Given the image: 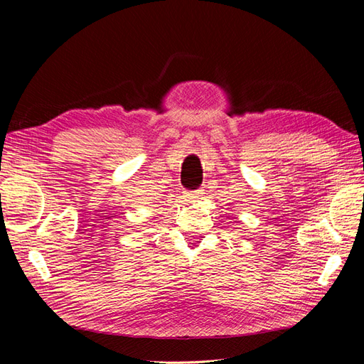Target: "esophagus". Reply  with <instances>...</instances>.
Masks as SVG:
<instances>
[{"label": "esophagus", "mask_w": 364, "mask_h": 364, "mask_svg": "<svg viewBox=\"0 0 364 364\" xmlns=\"http://www.w3.org/2000/svg\"><path fill=\"white\" fill-rule=\"evenodd\" d=\"M187 196H188V199H200L202 193H200L199 190H198V192H188V193H187Z\"/></svg>", "instance_id": "obj_1"}]
</instances>
